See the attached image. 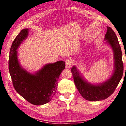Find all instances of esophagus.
I'll list each match as a JSON object with an SVG mask.
<instances>
[{
    "label": "esophagus",
    "instance_id": "obj_1",
    "mask_svg": "<svg viewBox=\"0 0 126 126\" xmlns=\"http://www.w3.org/2000/svg\"><path fill=\"white\" fill-rule=\"evenodd\" d=\"M71 65H72V62H71V59H66V60H65V67H66V68H71Z\"/></svg>",
    "mask_w": 126,
    "mask_h": 126
}]
</instances>
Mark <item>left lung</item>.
Instances as JSON below:
<instances>
[{"mask_svg": "<svg viewBox=\"0 0 126 126\" xmlns=\"http://www.w3.org/2000/svg\"><path fill=\"white\" fill-rule=\"evenodd\" d=\"M107 28L104 40L112 49L114 61V71L110 77L102 83L93 84L85 79L76 66L71 69L77 88L81 95L88 101H99L109 97L114 92L123 76L122 53L118 38L111 28L107 27Z\"/></svg>", "mask_w": 126, "mask_h": 126, "instance_id": "left-lung-1", "label": "left lung"}]
</instances>
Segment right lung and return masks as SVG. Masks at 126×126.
<instances>
[{
  "instance_id": "add662e5",
  "label": "right lung",
  "mask_w": 126,
  "mask_h": 126,
  "mask_svg": "<svg viewBox=\"0 0 126 126\" xmlns=\"http://www.w3.org/2000/svg\"><path fill=\"white\" fill-rule=\"evenodd\" d=\"M29 29L20 31L15 38L9 52V71L16 91L25 99L34 105L48 103L55 94L57 80L65 68L64 61L44 65L34 73H31L20 65L18 58V49L27 38Z\"/></svg>"
}]
</instances>
